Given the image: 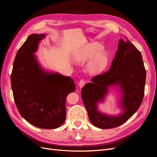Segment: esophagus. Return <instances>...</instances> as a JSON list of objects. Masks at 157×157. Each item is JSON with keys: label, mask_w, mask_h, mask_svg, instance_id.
I'll return each mask as SVG.
<instances>
[{"label": "esophagus", "mask_w": 157, "mask_h": 157, "mask_svg": "<svg viewBox=\"0 0 157 157\" xmlns=\"http://www.w3.org/2000/svg\"><path fill=\"white\" fill-rule=\"evenodd\" d=\"M85 84H86V81H85L84 79H81V80L79 81V83H78V85H79V86L80 88H83V87L85 86Z\"/></svg>", "instance_id": "obj_1"}]
</instances>
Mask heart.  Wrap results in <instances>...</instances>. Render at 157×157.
Returning a JSON list of instances; mask_svg holds the SVG:
<instances>
[{
  "label": "heart",
  "instance_id": "b5f03b06",
  "mask_svg": "<svg viewBox=\"0 0 157 157\" xmlns=\"http://www.w3.org/2000/svg\"><path fill=\"white\" fill-rule=\"evenodd\" d=\"M102 46L94 43L85 47L83 49L76 52L74 58L78 62L90 61L87 69L90 73L97 74L102 72L108 65L109 56L105 51L102 50Z\"/></svg>",
  "mask_w": 157,
  "mask_h": 157
}]
</instances>
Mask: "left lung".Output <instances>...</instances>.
I'll return each mask as SVG.
<instances>
[{
    "instance_id": "obj_1",
    "label": "left lung",
    "mask_w": 157,
    "mask_h": 157,
    "mask_svg": "<svg viewBox=\"0 0 157 157\" xmlns=\"http://www.w3.org/2000/svg\"><path fill=\"white\" fill-rule=\"evenodd\" d=\"M127 38V37H126ZM146 72L141 53L130 40L120 39L110 69L92 79L81 90V97L88 117L96 127L109 129L126 122L137 111L144 94ZM119 86L124 113L109 116L99 112L97 103L103 100L108 87Z\"/></svg>"
}]
</instances>
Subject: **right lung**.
<instances>
[{
    "label": "right lung",
    "instance_id": "obj_1",
    "mask_svg": "<svg viewBox=\"0 0 157 157\" xmlns=\"http://www.w3.org/2000/svg\"><path fill=\"white\" fill-rule=\"evenodd\" d=\"M44 34H32L16 53L11 76L15 104L21 116L36 127L53 129L66 118L65 102L75 91L72 78L59 73L45 72L35 53Z\"/></svg>",
    "mask_w": 157,
    "mask_h": 157
}]
</instances>
